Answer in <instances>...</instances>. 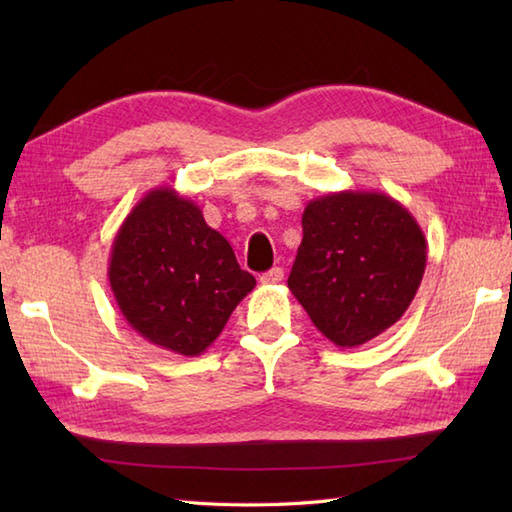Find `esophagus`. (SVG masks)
I'll list each match as a JSON object with an SVG mask.
<instances>
[{"label":"esophagus","mask_w":512,"mask_h":512,"mask_svg":"<svg viewBox=\"0 0 512 512\" xmlns=\"http://www.w3.org/2000/svg\"><path fill=\"white\" fill-rule=\"evenodd\" d=\"M281 279H284V270H281V268H273V270H268V273H264L262 277H259V281H262L264 286H273V284H279Z\"/></svg>","instance_id":"1"}]
</instances>
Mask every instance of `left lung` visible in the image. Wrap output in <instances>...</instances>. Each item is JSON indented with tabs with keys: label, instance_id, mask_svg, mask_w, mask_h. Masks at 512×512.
<instances>
[{
	"label": "left lung",
	"instance_id": "obj_1",
	"mask_svg": "<svg viewBox=\"0 0 512 512\" xmlns=\"http://www.w3.org/2000/svg\"><path fill=\"white\" fill-rule=\"evenodd\" d=\"M288 288L317 330L358 347L411 306L427 239L405 206L380 191H336L308 202Z\"/></svg>",
	"mask_w": 512,
	"mask_h": 512
}]
</instances>
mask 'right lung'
Returning a JSON list of instances; mask_svg holds the SVG:
<instances>
[{
    "label": "right lung",
    "mask_w": 512,
    "mask_h": 512,
    "mask_svg": "<svg viewBox=\"0 0 512 512\" xmlns=\"http://www.w3.org/2000/svg\"><path fill=\"white\" fill-rule=\"evenodd\" d=\"M116 306L162 350L200 356L255 288L200 206L171 189L145 193L114 237L107 268Z\"/></svg>",
    "instance_id": "right-lung-1"
}]
</instances>
